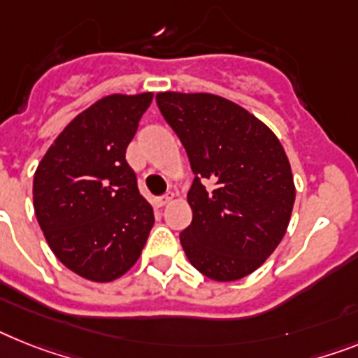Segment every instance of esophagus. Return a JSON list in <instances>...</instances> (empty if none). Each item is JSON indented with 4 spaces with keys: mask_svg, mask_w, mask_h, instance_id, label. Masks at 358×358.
Segmentation results:
<instances>
[{
    "mask_svg": "<svg viewBox=\"0 0 358 358\" xmlns=\"http://www.w3.org/2000/svg\"><path fill=\"white\" fill-rule=\"evenodd\" d=\"M173 198H174V194L173 193H167L165 194V196H162V198H158V200H156V207H164V206H167V203L169 202H173Z\"/></svg>",
    "mask_w": 358,
    "mask_h": 358,
    "instance_id": "esophagus-1",
    "label": "esophagus"
}]
</instances>
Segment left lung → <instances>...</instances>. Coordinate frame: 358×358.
Returning <instances> with one entry per match:
<instances>
[{"instance_id":"obj_1","label":"left lung","mask_w":358,"mask_h":358,"mask_svg":"<svg viewBox=\"0 0 358 358\" xmlns=\"http://www.w3.org/2000/svg\"><path fill=\"white\" fill-rule=\"evenodd\" d=\"M156 103L194 173L193 222L180 233L189 262L213 280L244 278L286 235L295 203L278 138L240 105L215 94L160 92Z\"/></svg>"}]
</instances>
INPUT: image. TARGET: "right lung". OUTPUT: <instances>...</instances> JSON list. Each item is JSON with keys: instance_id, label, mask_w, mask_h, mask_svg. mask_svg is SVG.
I'll return each instance as SVG.
<instances>
[{"instance_id": "right-lung-1", "label": "right lung", "mask_w": 358, "mask_h": 358, "mask_svg": "<svg viewBox=\"0 0 358 358\" xmlns=\"http://www.w3.org/2000/svg\"><path fill=\"white\" fill-rule=\"evenodd\" d=\"M151 92L110 94L63 129L34 174V211L52 253L92 282L116 280L142 253L155 215L125 151Z\"/></svg>"}]
</instances>
